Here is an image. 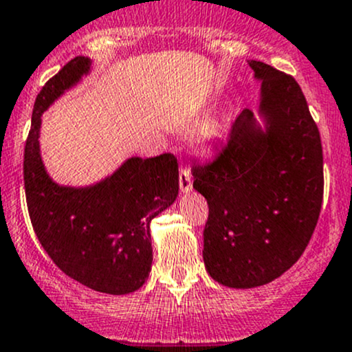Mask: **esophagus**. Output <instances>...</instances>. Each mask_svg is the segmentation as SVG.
I'll list each match as a JSON object with an SVG mask.
<instances>
[{"mask_svg":"<svg viewBox=\"0 0 352 352\" xmlns=\"http://www.w3.org/2000/svg\"><path fill=\"white\" fill-rule=\"evenodd\" d=\"M179 184H180V190L182 192H190L192 188V175L187 168H180L179 173Z\"/></svg>","mask_w":352,"mask_h":352,"instance_id":"obj_1","label":"esophagus"}]
</instances>
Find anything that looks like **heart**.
I'll list each match as a JSON object with an SVG mask.
<instances>
[{"label":"heart","mask_w":352,"mask_h":352,"mask_svg":"<svg viewBox=\"0 0 352 352\" xmlns=\"http://www.w3.org/2000/svg\"><path fill=\"white\" fill-rule=\"evenodd\" d=\"M219 129H221L219 123H212V124H209V126H207V128L204 129V131H202V135H201L202 142H209V140H212L214 136L219 135Z\"/></svg>","instance_id":"1"}]
</instances>
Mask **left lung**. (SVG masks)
I'll return each instance as SVG.
<instances>
[{
    "instance_id": "1",
    "label": "left lung",
    "mask_w": 352,
    "mask_h": 352,
    "mask_svg": "<svg viewBox=\"0 0 352 352\" xmlns=\"http://www.w3.org/2000/svg\"><path fill=\"white\" fill-rule=\"evenodd\" d=\"M261 80L260 111L243 109L228 142L192 166L194 188L209 206L204 263L216 282L253 288L273 282L302 256L320 216L324 158L320 133L297 80L250 60Z\"/></svg>"
}]
</instances>
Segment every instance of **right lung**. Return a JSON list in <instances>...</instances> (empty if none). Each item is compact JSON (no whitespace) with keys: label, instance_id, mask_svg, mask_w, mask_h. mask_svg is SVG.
<instances>
[{"label":"right lung","instance_id":"1","mask_svg":"<svg viewBox=\"0 0 352 352\" xmlns=\"http://www.w3.org/2000/svg\"><path fill=\"white\" fill-rule=\"evenodd\" d=\"M76 57L36 96L25 143V195L33 231L55 265L96 292L138 290L151 270L150 223L179 195V164L172 153L133 157L92 187H60L47 175L38 146L42 113L89 72Z\"/></svg>","mask_w":352,"mask_h":352}]
</instances>
